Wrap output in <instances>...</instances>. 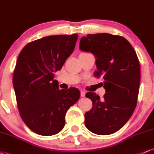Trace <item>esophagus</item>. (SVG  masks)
I'll return each instance as SVG.
<instances>
[{"label": "esophagus", "mask_w": 154, "mask_h": 154, "mask_svg": "<svg viewBox=\"0 0 154 154\" xmlns=\"http://www.w3.org/2000/svg\"><path fill=\"white\" fill-rule=\"evenodd\" d=\"M80 95H81V97H85V92L83 91H80Z\"/></svg>", "instance_id": "obj_1"}]
</instances>
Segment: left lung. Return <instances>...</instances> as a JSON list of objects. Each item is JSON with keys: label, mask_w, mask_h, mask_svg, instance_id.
<instances>
[{"label": "left lung", "mask_w": 154, "mask_h": 154, "mask_svg": "<svg viewBox=\"0 0 154 154\" xmlns=\"http://www.w3.org/2000/svg\"><path fill=\"white\" fill-rule=\"evenodd\" d=\"M81 51L95 56V77L103 76V98L86 93L93 108L85 114V125L97 135H106L120 130L131 117L137 105L140 68L135 50L123 37L108 33L88 35L79 42Z\"/></svg>", "instance_id": "8db88e82"}]
</instances>
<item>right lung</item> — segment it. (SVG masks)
<instances>
[{
  "label": "right lung",
  "mask_w": 154,
  "mask_h": 154,
  "mask_svg": "<svg viewBox=\"0 0 154 154\" xmlns=\"http://www.w3.org/2000/svg\"><path fill=\"white\" fill-rule=\"evenodd\" d=\"M77 38V34L44 37L26 44L19 55L13 76L17 106L24 122L38 135L59 133L66 111L80 97L75 88L59 90L54 79Z\"/></svg>",
  "instance_id": "1"
}]
</instances>
